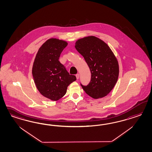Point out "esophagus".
<instances>
[{
	"label": "esophagus",
	"mask_w": 152,
	"mask_h": 152,
	"mask_svg": "<svg viewBox=\"0 0 152 152\" xmlns=\"http://www.w3.org/2000/svg\"><path fill=\"white\" fill-rule=\"evenodd\" d=\"M76 78H77V80H78L79 77H80V74H77V75H76Z\"/></svg>",
	"instance_id": "34e87169"
}]
</instances>
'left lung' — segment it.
I'll return each mask as SVG.
<instances>
[{
  "label": "left lung",
  "mask_w": 152,
  "mask_h": 152,
  "mask_svg": "<svg viewBox=\"0 0 152 152\" xmlns=\"http://www.w3.org/2000/svg\"><path fill=\"white\" fill-rule=\"evenodd\" d=\"M75 48L83 57L91 74L87 86L81 84L83 90L94 99L106 96L115 86L119 73L113 51L105 42L92 36L78 39Z\"/></svg>",
  "instance_id": "8db88e82"
}]
</instances>
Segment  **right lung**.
I'll list each match as a JSON object with an SVG mask.
<instances>
[{
	"label": "right lung",
	"instance_id": "add662e5",
	"mask_svg": "<svg viewBox=\"0 0 152 152\" xmlns=\"http://www.w3.org/2000/svg\"><path fill=\"white\" fill-rule=\"evenodd\" d=\"M67 45L57 38L48 39L39 48L33 64V77L38 90L53 101L64 96L69 84L76 80L58 60Z\"/></svg>",
	"mask_w": 152,
	"mask_h": 152
}]
</instances>
